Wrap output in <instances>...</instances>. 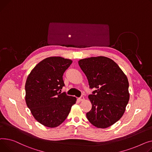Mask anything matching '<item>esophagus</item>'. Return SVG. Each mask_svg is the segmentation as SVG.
<instances>
[{
  "instance_id": "esophagus-1",
  "label": "esophagus",
  "mask_w": 152,
  "mask_h": 152,
  "mask_svg": "<svg viewBox=\"0 0 152 152\" xmlns=\"http://www.w3.org/2000/svg\"><path fill=\"white\" fill-rule=\"evenodd\" d=\"M79 99H80V101H83V100L85 99V97H84L83 96H80V97H79Z\"/></svg>"
}]
</instances>
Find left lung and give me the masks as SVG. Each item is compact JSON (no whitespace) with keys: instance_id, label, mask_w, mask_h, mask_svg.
<instances>
[{"instance_id":"8db88e82","label":"left lung","mask_w":152,"mask_h":152,"mask_svg":"<svg viewBox=\"0 0 152 152\" xmlns=\"http://www.w3.org/2000/svg\"><path fill=\"white\" fill-rule=\"evenodd\" d=\"M78 64L90 88L95 89L88 96L92 108L86 113L88 120L99 128L112 126L121 118L129 99L127 77L115 62L107 57L80 59Z\"/></svg>"}]
</instances>
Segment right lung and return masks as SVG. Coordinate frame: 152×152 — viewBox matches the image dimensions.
Returning a JSON list of instances; mask_svg holds the SVG:
<instances>
[{"label":"right lung","mask_w":152,"mask_h":152,"mask_svg":"<svg viewBox=\"0 0 152 152\" xmlns=\"http://www.w3.org/2000/svg\"><path fill=\"white\" fill-rule=\"evenodd\" d=\"M72 62L61 57L47 58L35 66L27 78V106L35 119L47 127L60 125L76 102V97L60 92L65 85L62 76Z\"/></svg>","instance_id":"right-lung-1"}]
</instances>
